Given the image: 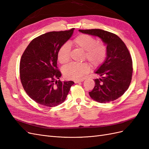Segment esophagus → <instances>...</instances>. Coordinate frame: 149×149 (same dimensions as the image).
Listing matches in <instances>:
<instances>
[{
  "instance_id": "obj_1",
  "label": "esophagus",
  "mask_w": 149,
  "mask_h": 149,
  "mask_svg": "<svg viewBox=\"0 0 149 149\" xmlns=\"http://www.w3.org/2000/svg\"><path fill=\"white\" fill-rule=\"evenodd\" d=\"M83 79H80V80H74V81L75 83H81V82H83Z\"/></svg>"
}]
</instances>
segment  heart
<instances>
[{"mask_svg": "<svg viewBox=\"0 0 149 149\" xmlns=\"http://www.w3.org/2000/svg\"><path fill=\"white\" fill-rule=\"evenodd\" d=\"M70 45L84 51V59H86L93 66L101 65L105 60L107 49L102 43L97 42L96 40L91 35L81 34L74 38L69 43H65L58 51V60L61 64H66L71 58ZM89 66L86 63H72L65 66L63 73L65 77L70 79L78 80L89 71Z\"/></svg>", "mask_w": 149, "mask_h": 149, "instance_id": "b5f03b06", "label": "heart"}]
</instances>
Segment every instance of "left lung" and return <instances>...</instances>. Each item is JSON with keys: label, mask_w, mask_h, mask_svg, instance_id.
Instances as JSON below:
<instances>
[{"label": "left lung", "mask_w": 149, "mask_h": 149, "mask_svg": "<svg viewBox=\"0 0 149 149\" xmlns=\"http://www.w3.org/2000/svg\"><path fill=\"white\" fill-rule=\"evenodd\" d=\"M80 32L100 38L106 45L105 61L95 73L102 76L94 80L90 97L101 103L113 101L123 95L131 82L132 61L125 43L118 35L101 29L79 30Z\"/></svg>", "instance_id": "1"}]
</instances>
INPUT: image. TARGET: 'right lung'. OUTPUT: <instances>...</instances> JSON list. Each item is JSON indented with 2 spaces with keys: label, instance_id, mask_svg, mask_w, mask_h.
<instances>
[{
  "label": "right lung",
  "instance_id": "obj_1",
  "mask_svg": "<svg viewBox=\"0 0 149 149\" xmlns=\"http://www.w3.org/2000/svg\"><path fill=\"white\" fill-rule=\"evenodd\" d=\"M74 29L50 31L34 38L25 49L20 63V77L26 93L33 101L47 107L66 100L72 81L62 82L57 67V53L73 33Z\"/></svg>",
  "mask_w": 149,
  "mask_h": 149
}]
</instances>
